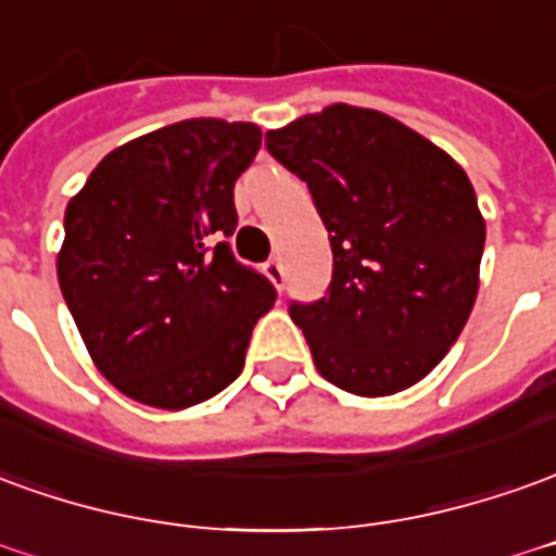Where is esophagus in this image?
<instances>
[{"instance_id": "obj_1", "label": "esophagus", "mask_w": 556, "mask_h": 556, "mask_svg": "<svg viewBox=\"0 0 556 556\" xmlns=\"http://www.w3.org/2000/svg\"><path fill=\"white\" fill-rule=\"evenodd\" d=\"M265 274H267V279L277 286V289H282V282H286V267H282V262H279L277 255L265 262Z\"/></svg>"}]
</instances>
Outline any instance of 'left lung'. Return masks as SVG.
Instances as JSON below:
<instances>
[{
  "label": "left lung",
  "instance_id": "8db88e82",
  "mask_svg": "<svg viewBox=\"0 0 556 556\" xmlns=\"http://www.w3.org/2000/svg\"><path fill=\"white\" fill-rule=\"evenodd\" d=\"M265 147L304 180L331 240L325 298L289 304L316 370L358 397L415 386L479 291L484 219L464 168L397 119L349 104L267 131Z\"/></svg>",
  "mask_w": 556,
  "mask_h": 556
}]
</instances>
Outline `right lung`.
Segmentation results:
<instances>
[{"instance_id":"add662e5","label":"right lung","mask_w":556,"mask_h":556,"mask_svg":"<svg viewBox=\"0 0 556 556\" xmlns=\"http://www.w3.org/2000/svg\"><path fill=\"white\" fill-rule=\"evenodd\" d=\"M252 123L184 119L116 147L65 207L56 274L96 367L123 394L186 409L243 370L274 282L231 252Z\"/></svg>"}]
</instances>
